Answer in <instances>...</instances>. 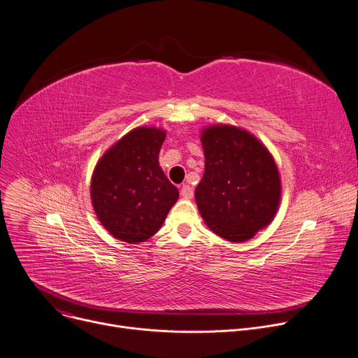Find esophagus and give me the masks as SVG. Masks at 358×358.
I'll return each instance as SVG.
<instances>
[{"label": "esophagus", "instance_id": "1", "mask_svg": "<svg viewBox=\"0 0 358 358\" xmlns=\"http://www.w3.org/2000/svg\"><path fill=\"white\" fill-rule=\"evenodd\" d=\"M180 192H181L182 199H185V200H189V199L192 197V194H194V192H192V188H191L189 185H187V184L181 187V191H180Z\"/></svg>", "mask_w": 358, "mask_h": 358}]
</instances>
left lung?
<instances>
[{"label": "left lung", "mask_w": 358, "mask_h": 358, "mask_svg": "<svg viewBox=\"0 0 358 358\" xmlns=\"http://www.w3.org/2000/svg\"><path fill=\"white\" fill-rule=\"evenodd\" d=\"M204 176L196 188L208 229L227 241L252 238L274 220L281 178L268 148L244 128L213 124L201 129Z\"/></svg>", "instance_id": "1"}]
</instances>
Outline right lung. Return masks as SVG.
I'll list each match as a JSON object with an SVG mask.
<instances>
[{"label":"right lung","mask_w":358,"mask_h":358,"mask_svg":"<svg viewBox=\"0 0 358 358\" xmlns=\"http://www.w3.org/2000/svg\"><path fill=\"white\" fill-rule=\"evenodd\" d=\"M166 129L137 127L113 144L91 177V203L96 218L117 240L137 244L152 237L180 192L159 167Z\"/></svg>","instance_id":"obj_1"}]
</instances>
